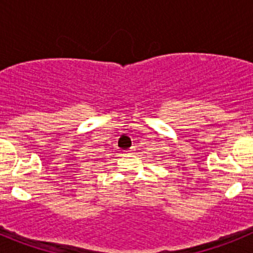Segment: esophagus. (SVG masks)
I'll use <instances>...</instances> for the list:
<instances>
[{"label":"esophagus","mask_w":253,"mask_h":253,"mask_svg":"<svg viewBox=\"0 0 253 253\" xmlns=\"http://www.w3.org/2000/svg\"><path fill=\"white\" fill-rule=\"evenodd\" d=\"M126 152H128V153H134V152H135V148H130L129 151H126Z\"/></svg>","instance_id":"esophagus-1"}]
</instances>
